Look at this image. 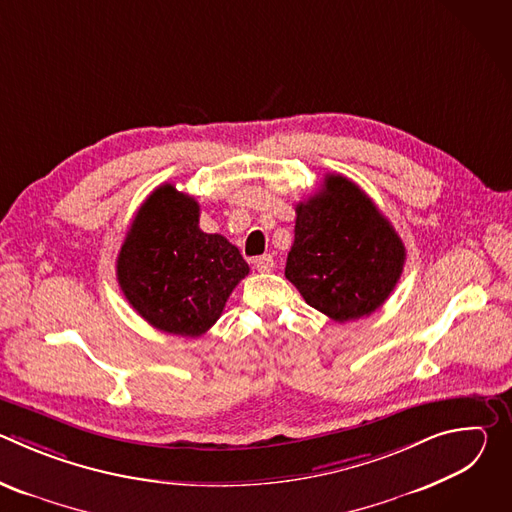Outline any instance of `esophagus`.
<instances>
[{"label": "esophagus", "mask_w": 512, "mask_h": 512, "mask_svg": "<svg viewBox=\"0 0 512 512\" xmlns=\"http://www.w3.org/2000/svg\"><path fill=\"white\" fill-rule=\"evenodd\" d=\"M253 265H255V269L261 271V273H267V271H271V269L275 267L271 255H259V257H255V259H253Z\"/></svg>", "instance_id": "1"}]
</instances>
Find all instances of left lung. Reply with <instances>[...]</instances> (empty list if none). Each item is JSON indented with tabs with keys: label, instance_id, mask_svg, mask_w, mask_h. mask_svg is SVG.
I'll list each match as a JSON object with an SVG mask.
<instances>
[{
	"label": "left lung",
	"instance_id": "left-lung-1",
	"mask_svg": "<svg viewBox=\"0 0 512 512\" xmlns=\"http://www.w3.org/2000/svg\"><path fill=\"white\" fill-rule=\"evenodd\" d=\"M294 233L285 277L308 306L334 322L379 310L403 273L401 237L377 204L340 174H328L322 190L296 206Z\"/></svg>",
	"mask_w": 512,
	"mask_h": 512
}]
</instances>
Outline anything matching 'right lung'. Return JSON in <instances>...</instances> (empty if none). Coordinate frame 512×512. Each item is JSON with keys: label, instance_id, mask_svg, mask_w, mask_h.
Instances as JSON below:
<instances>
[{"label": "right lung", "instance_id": "1", "mask_svg": "<svg viewBox=\"0 0 512 512\" xmlns=\"http://www.w3.org/2000/svg\"><path fill=\"white\" fill-rule=\"evenodd\" d=\"M194 196L158 186L139 206L117 255V281L131 308L154 328L198 338L249 275L239 249L198 227Z\"/></svg>", "mask_w": 512, "mask_h": 512}]
</instances>
